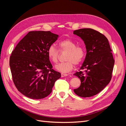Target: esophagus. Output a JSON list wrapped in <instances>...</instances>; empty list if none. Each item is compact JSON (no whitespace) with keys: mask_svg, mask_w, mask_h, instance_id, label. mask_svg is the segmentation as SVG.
Masks as SVG:
<instances>
[{"mask_svg":"<svg viewBox=\"0 0 126 126\" xmlns=\"http://www.w3.org/2000/svg\"><path fill=\"white\" fill-rule=\"evenodd\" d=\"M68 74H63V73L61 74V76H62V77H65V76H68Z\"/></svg>","mask_w":126,"mask_h":126,"instance_id":"obj_1","label":"esophagus"}]
</instances>
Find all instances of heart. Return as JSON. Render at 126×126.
<instances>
[{
    "label": "heart",
    "instance_id": "b5f03b06",
    "mask_svg": "<svg viewBox=\"0 0 126 126\" xmlns=\"http://www.w3.org/2000/svg\"><path fill=\"white\" fill-rule=\"evenodd\" d=\"M59 51L67 52L65 57L66 62L56 66L58 71L67 73L73 69L74 64L78 65L83 61L85 56V48L82 46H76V43L70 39H64L59 43ZM55 45H51L48 48L47 54L49 59L54 63L58 62L60 52Z\"/></svg>",
    "mask_w": 126,
    "mask_h": 126
}]
</instances>
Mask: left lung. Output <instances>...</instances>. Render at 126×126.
Segmentation results:
<instances>
[{"label":"left lung","instance_id":"left-lung-1","mask_svg":"<svg viewBox=\"0 0 126 126\" xmlns=\"http://www.w3.org/2000/svg\"><path fill=\"white\" fill-rule=\"evenodd\" d=\"M84 41L87 54L80 69L74 75L81 81L74 90L81 97H90L99 93L110 81L115 60L108 39L96 30L83 28L74 31ZM83 70V71L82 70Z\"/></svg>","mask_w":126,"mask_h":126}]
</instances>
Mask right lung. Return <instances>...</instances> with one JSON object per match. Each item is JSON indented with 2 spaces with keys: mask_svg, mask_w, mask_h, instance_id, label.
<instances>
[{
  "mask_svg": "<svg viewBox=\"0 0 126 126\" xmlns=\"http://www.w3.org/2000/svg\"><path fill=\"white\" fill-rule=\"evenodd\" d=\"M58 37L49 31L29 32L12 51L9 66L13 82L25 96L34 99L46 97L60 78L47 54L48 47Z\"/></svg>",
  "mask_w": 126,
  "mask_h": 126,
  "instance_id": "right-lung-1",
  "label": "right lung"
}]
</instances>
